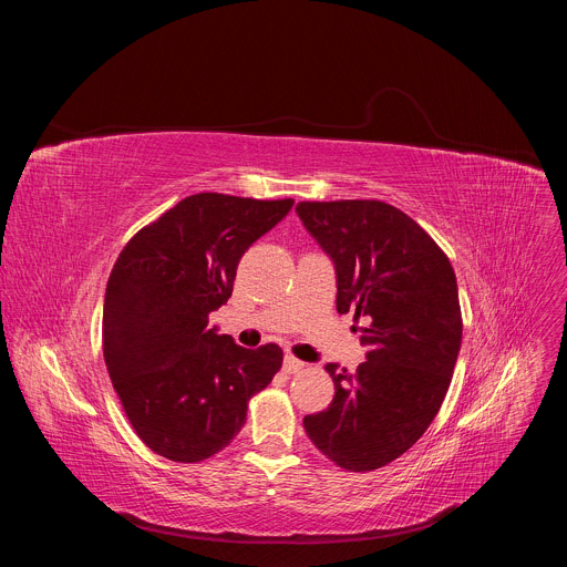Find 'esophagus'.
Returning a JSON list of instances; mask_svg holds the SVG:
<instances>
[{"mask_svg":"<svg viewBox=\"0 0 567 567\" xmlns=\"http://www.w3.org/2000/svg\"><path fill=\"white\" fill-rule=\"evenodd\" d=\"M282 368H285V372H289V374H293V372H300L302 368H305V363L302 361H298L296 357H291V354H287L285 357V363H282Z\"/></svg>","mask_w":567,"mask_h":567,"instance_id":"1","label":"esophagus"}]
</instances>
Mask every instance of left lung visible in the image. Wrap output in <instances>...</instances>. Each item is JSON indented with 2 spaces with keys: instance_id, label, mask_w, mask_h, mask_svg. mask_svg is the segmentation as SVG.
<instances>
[{
  "instance_id": "1",
  "label": "left lung",
  "mask_w": 567,
  "mask_h": 567,
  "mask_svg": "<svg viewBox=\"0 0 567 567\" xmlns=\"http://www.w3.org/2000/svg\"><path fill=\"white\" fill-rule=\"evenodd\" d=\"M298 217L337 267V311L363 320L365 361L328 363L334 399L302 426L346 471H374L406 453L435 420L462 343L455 271L435 239L379 199L300 202Z\"/></svg>"
}]
</instances>
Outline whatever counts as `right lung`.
<instances>
[{
    "mask_svg": "<svg viewBox=\"0 0 567 567\" xmlns=\"http://www.w3.org/2000/svg\"><path fill=\"white\" fill-rule=\"evenodd\" d=\"M293 199L197 193L143 226L105 291L103 357L123 411L156 455L202 462L247 422L254 394L282 365L276 343L247 350L208 328L239 258Z\"/></svg>",
    "mask_w": 567,
    "mask_h": 567,
    "instance_id": "1",
    "label": "right lung"
}]
</instances>
